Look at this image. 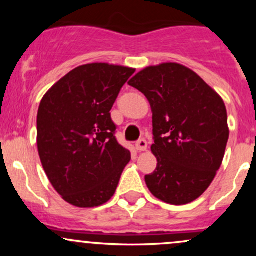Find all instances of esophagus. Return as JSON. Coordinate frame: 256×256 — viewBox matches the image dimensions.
Listing matches in <instances>:
<instances>
[{"label":"esophagus","mask_w":256,"mask_h":256,"mask_svg":"<svg viewBox=\"0 0 256 256\" xmlns=\"http://www.w3.org/2000/svg\"><path fill=\"white\" fill-rule=\"evenodd\" d=\"M136 148L138 152H144L146 150V148H148V142H146L144 138H140V140H137Z\"/></svg>","instance_id":"esophagus-1"}]
</instances>
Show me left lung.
<instances>
[{"mask_svg": "<svg viewBox=\"0 0 256 256\" xmlns=\"http://www.w3.org/2000/svg\"><path fill=\"white\" fill-rule=\"evenodd\" d=\"M152 110V152L158 166L146 184L155 198L186 204L216 177L228 140L224 101L201 77L178 64L146 67L128 82Z\"/></svg>", "mask_w": 256, "mask_h": 256, "instance_id": "left-lung-1", "label": "left lung"}]
</instances>
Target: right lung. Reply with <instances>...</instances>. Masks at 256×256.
I'll return each instance as SVG.
<instances>
[{
	"label": "right lung",
	"mask_w": 256,
	"mask_h": 256,
	"mask_svg": "<svg viewBox=\"0 0 256 256\" xmlns=\"http://www.w3.org/2000/svg\"><path fill=\"white\" fill-rule=\"evenodd\" d=\"M134 68L79 66L40 101L37 146L54 189L76 207H98L116 192L130 152L116 140L110 110Z\"/></svg>",
	"instance_id": "obj_1"
}]
</instances>
